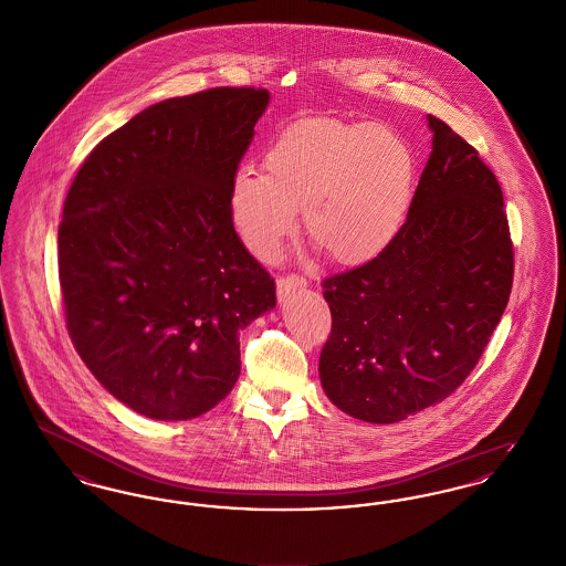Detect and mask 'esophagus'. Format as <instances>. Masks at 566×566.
<instances>
[{"mask_svg": "<svg viewBox=\"0 0 566 566\" xmlns=\"http://www.w3.org/2000/svg\"><path fill=\"white\" fill-rule=\"evenodd\" d=\"M307 286V280L303 275H296V273H286L277 280V295L280 298L295 293L298 289H305Z\"/></svg>", "mask_w": 566, "mask_h": 566, "instance_id": "34e87169", "label": "esophagus"}]
</instances>
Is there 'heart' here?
<instances>
[{"label":"heart","mask_w":566,"mask_h":566,"mask_svg":"<svg viewBox=\"0 0 566 566\" xmlns=\"http://www.w3.org/2000/svg\"><path fill=\"white\" fill-rule=\"evenodd\" d=\"M263 165L231 185L233 222L259 259L277 254L301 208L307 238L344 265L374 259L403 227L416 159L388 125L303 118L271 142Z\"/></svg>","instance_id":"b5f03b06"}]
</instances>
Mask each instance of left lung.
<instances>
[{
	"label": "left lung",
	"mask_w": 566,
	"mask_h": 566,
	"mask_svg": "<svg viewBox=\"0 0 566 566\" xmlns=\"http://www.w3.org/2000/svg\"><path fill=\"white\" fill-rule=\"evenodd\" d=\"M432 153L395 240L323 282L326 397L392 424L448 399L475 369L513 284L503 190L480 153L429 114Z\"/></svg>",
	"instance_id": "left-lung-1"
}]
</instances>
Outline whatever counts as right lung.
Masks as SVG:
<instances>
[{"mask_svg": "<svg viewBox=\"0 0 566 566\" xmlns=\"http://www.w3.org/2000/svg\"><path fill=\"white\" fill-rule=\"evenodd\" d=\"M270 93L165 99L82 163L59 224L70 339L120 403L155 420L210 411L235 386L238 333L275 305L243 245L231 185Z\"/></svg>", "mask_w": 566, "mask_h": 566, "instance_id": "right-lung-1", "label": "right lung"}]
</instances>
